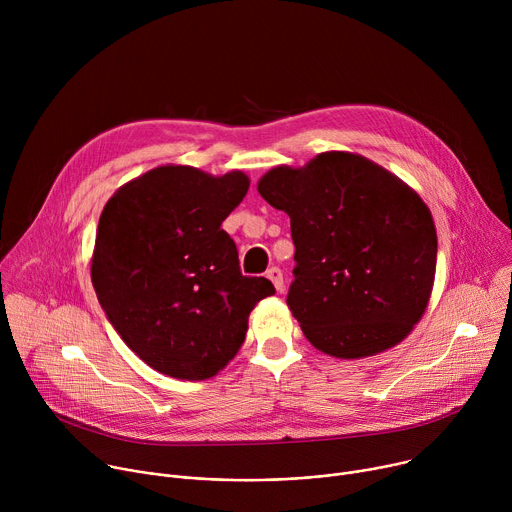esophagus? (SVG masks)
Here are the masks:
<instances>
[{
    "label": "esophagus",
    "instance_id": "1",
    "mask_svg": "<svg viewBox=\"0 0 512 512\" xmlns=\"http://www.w3.org/2000/svg\"><path fill=\"white\" fill-rule=\"evenodd\" d=\"M267 277L271 279V283L275 285V289H277V291H283V273H281V269H279V267H271V269H267Z\"/></svg>",
    "mask_w": 512,
    "mask_h": 512
}]
</instances>
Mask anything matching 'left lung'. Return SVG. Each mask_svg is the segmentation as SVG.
<instances>
[{
    "instance_id": "1",
    "label": "left lung",
    "mask_w": 512,
    "mask_h": 512,
    "mask_svg": "<svg viewBox=\"0 0 512 512\" xmlns=\"http://www.w3.org/2000/svg\"><path fill=\"white\" fill-rule=\"evenodd\" d=\"M257 190L289 214L296 267L285 302L318 350L371 356L411 332L431 296L437 235L409 186L367 158L328 152L273 168Z\"/></svg>"
}]
</instances>
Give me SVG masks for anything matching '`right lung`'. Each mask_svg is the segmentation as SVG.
Here are the masks:
<instances>
[{"instance_id": "obj_1", "label": "right lung", "mask_w": 512, "mask_h": 512, "mask_svg": "<svg viewBox=\"0 0 512 512\" xmlns=\"http://www.w3.org/2000/svg\"><path fill=\"white\" fill-rule=\"evenodd\" d=\"M249 178L162 166L105 204L91 277L121 340L152 369L186 381L214 377L239 352L251 310L275 287L241 273L225 218Z\"/></svg>"}]
</instances>
